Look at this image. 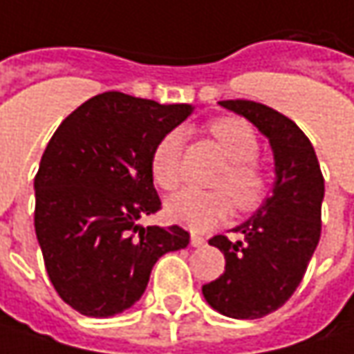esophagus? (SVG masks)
Wrapping results in <instances>:
<instances>
[{"label": "esophagus", "instance_id": "1", "mask_svg": "<svg viewBox=\"0 0 354 354\" xmlns=\"http://www.w3.org/2000/svg\"><path fill=\"white\" fill-rule=\"evenodd\" d=\"M190 244H192V246H204V244H206V239H204V236H198V234H192V236H190Z\"/></svg>", "mask_w": 354, "mask_h": 354}]
</instances>
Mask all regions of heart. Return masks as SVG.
Here are the masks:
<instances>
[{"instance_id":"b5f03b06","label":"heart","mask_w":354,"mask_h":354,"mask_svg":"<svg viewBox=\"0 0 354 354\" xmlns=\"http://www.w3.org/2000/svg\"><path fill=\"white\" fill-rule=\"evenodd\" d=\"M210 134L230 160L228 170L220 178L216 192L184 188L166 202L168 216L190 228L204 232L230 216L232 200L240 210L259 208L266 194V174L259 166V138L252 126L240 118H218L208 126ZM182 146L184 132L170 130L158 140L150 156V172L162 190H174L182 180Z\"/></svg>"}]
</instances>
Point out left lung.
Instances as JSON below:
<instances>
[{
  "label": "left lung",
  "instance_id": "obj_1",
  "mask_svg": "<svg viewBox=\"0 0 354 354\" xmlns=\"http://www.w3.org/2000/svg\"><path fill=\"white\" fill-rule=\"evenodd\" d=\"M222 108L244 115L268 138L274 154L272 194L232 228L208 244L226 259L224 272L202 286L206 302L230 319H260L292 297L321 239L324 178L310 140L281 112L250 100H224Z\"/></svg>",
  "mask_w": 354,
  "mask_h": 354
}]
</instances>
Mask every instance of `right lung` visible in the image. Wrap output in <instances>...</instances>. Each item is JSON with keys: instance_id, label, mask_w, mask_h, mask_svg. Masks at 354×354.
Returning <instances> with one entry per match:
<instances>
[{"instance_id": "add662e5", "label": "right lung", "mask_w": 354, "mask_h": 354, "mask_svg": "<svg viewBox=\"0 0 354 354\" xmlns=\"http://www.w3.org/2000/svg\"><path fill=\"white\" fill-rule=\"evenodd\" d=\"M192 110L104 92L52 136L33 180V224L53 288L77 313H124L144 295L156 260L188 246L184 228L142 226L140 218L162 208L152 150Z\"/></svg>"}]
</instances>
